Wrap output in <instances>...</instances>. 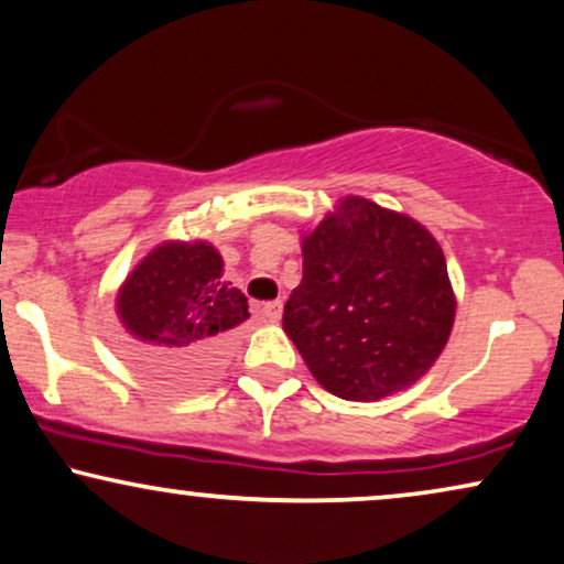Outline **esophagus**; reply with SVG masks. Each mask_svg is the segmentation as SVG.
<instances>
[{
  "mask_svg": "<svg viewBox=\"0 0 564 564\" xmlns=\"http://www.w3.org/2000/svg\"><path fill=\"white\" fill-rule=\"evenodd\" d=\"M261 313H264L267 321L276 323V321L282 318V303H280V300H272V303H264V305H261Z\"/></svg>",
  "mask_w": 564,
  "mask_h": 564,
  "instance_id": "1",
  "label": "esophagus"
}]
</instances>
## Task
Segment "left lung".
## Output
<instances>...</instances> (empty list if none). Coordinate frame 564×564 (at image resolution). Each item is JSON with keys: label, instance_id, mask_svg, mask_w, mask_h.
Listing matches in <instances>:
<instances>
[{"label": "left lung", "instance_id": "8db88e82", "mask_svg": "<svg viewBox=\"0 0 564 564\" xmlns=\"http://www.w3.org/2000/svg\"><path fill=\"white\" fill-rule=\"evenodd\" d=\"M454 311L436 238L408 215L351 195L303 236V282L282 328L321 388L369 403L429 372L449 341Z\"/></svg>", "mask_w": 564, "mask_h": 564}]
</instances>
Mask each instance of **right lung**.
<instances>
[{
    "label": "right lung",
    "mask_w": 564,
    "mask_h": 564,
    "mask_svg": "<svg viewBox=\"0 0 564 564\" xmlns=\"http://www.w3.org/2000/svg\"><path fill=\"white\" fill-rule=\"evenodd\" d=\"M220 276L215 246L166 241L122 282L118 315L153 380L189 388L218 372L234 328L249 318L243 292Z\"/></svg>",
    "instance_id": "right-lung-1"
}]
</instances>
